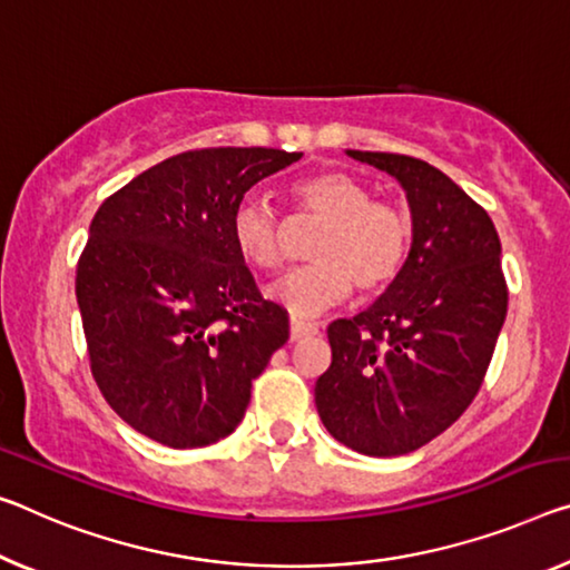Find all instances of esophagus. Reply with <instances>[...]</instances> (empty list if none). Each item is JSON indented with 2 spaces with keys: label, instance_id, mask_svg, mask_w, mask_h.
Listing matches in <instances>:
<instances>
[{
  "label": "esophagus",
  "instance_id": "esophagus-1",
  "mask_svg": "<svg viewBox=\"0 0 570 570\" xmlns=\"http://www.w3.org/2000/svg\"><path fill=\"white\" fill-rule=\"evenodd\" d=\"M317 332H320L317 324H309V322H302V320H292V327H288V337L296 342V340L312 337V334H317Z\"/></svg>",
  "mask_w": 570,
  "mask_h": 570
}]
</instances>
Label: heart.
Segmentation results:
<instances>
[{"mask_svg": "<svg viewBox=\"0 0 570 570\" xmlns=\"http://www.w3.org/2000/svg\"><path fill=\"white\" fill-rule=\"evenodd\" d=\"M296 218L322 220L312 243V264L299 266L268 288V296L299 320L345 302L352 284L375 294L401 276L413 243L403 207L375 200L373 187L347 171L302 177L286 189ZM230 240L250 268L278 271L284 264V223L261 197H243L230 213Z\"/></svg>", "mask_w": 570, "mask_h": 570, "instance_id": "b5f03b06", "label": "heart"}]
</instances>
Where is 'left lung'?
I'll use <instances>...</instances> for the list:
<instances>
[{
  "label": "left lung",
  "instance_id": "1",
  "mask_svg": "<svg viewBox=\"0 0 570 570\" xmlns=\"http://www.w3.org/2000/svg\"><path fill=\"white\" fill-rule=\"evenodd\" d=\"M347 155L403 185L413 243L381 299L327 327L332 365L314 401L340 444L401 456L446 431L480 393L508 314L500 236L484 207L429 161Z\"/></svg>",
  "mask_w": 570,
  "mask_h": 570
}]
</instances>
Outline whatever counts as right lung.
<instances>
[{
    "instance_id": "right-lung-1",
    "label": "right lung",
    "mask_w": 570,
    "mask_h": 570,
    "mask_svg": "<svg viewBox=\"0 0 570 570\" xmlns=\"http://www.w3.org/2000/svg\"><path fill=\"white\" fill-rule=\"evenodd\" d=\"M302 151L213 147L175 155L98 207L76 271L90 373L106 403L171 449L236 431L253 381L288 340L230 240V213Z\"/></svg>"
}]
</instances>
